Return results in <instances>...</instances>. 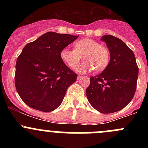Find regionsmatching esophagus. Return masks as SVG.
Returning <instances> with one entry per match:
<instances>
[{
    "label": "esophagus",
    "instance_id": "34e87169",
    "mask_svg": "<svg viewBox=\"0 0 148 148\" xmlns=\"http://www.w3.org/2000/svg\"><path fill=\"white\" fill-rule=\"evenodd\" d=\"M82 76H81V75H79L78 77H77V80H79L80 79L82 78Z\"/></svg>",
    "mask_w": 148,
    "mask_h": 148
}]
</instances>
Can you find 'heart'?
Returning a JSON list of instances; mask_svg holds the SVG:
<instances>
[{"label": "heart", "mask_w": 148, "mask_h": 148, "mask_svg": "<svg viewBox=\"0 0 148 148\" xmlns=\"http://www.w3.org/2000/svg\"><path fill=\"white\" fill-rule=\"evenodd\" d=\"M62 60L71 68L84 61L77 68V71L85 73L94 69L95 72L104 71L109 64L110 53L105 46L91 38H83L74 44V49L64 48L60 53Z\"/></svg>", "instance_id": "obj_1"}]
</instances>
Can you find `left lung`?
Wrapping results in <instances>:
<instances>
[{"mask_svg": "<svg viewBox=\"0 0 148 148\" xmlns=\"http://www.w3.org/2000/svg\"><path fill=\"white\" fill-rule=\"evenodd\" d=\"M110 61L101 74L90 78L86 95L91 105L104 114L120 111L133 98L136 90L138 67L133 51L120 38L103 36Z\"/></svg>", "mask_w": 148, "mask_h": 148, "instance_id": "left-lung-1", "label": "left lung"}]
</instances>
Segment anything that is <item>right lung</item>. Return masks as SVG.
Segmentation results:
<instances>
[{
  "instance_id": "add662e5",
  "label": "right lung",
  "mask_w": 148,
  "mask_h": 148,
  "mask_svg": "<svg viewBox=\"0 0 148 148\" xmlns=\"http://www.w3.org/2000/svg\"><path fill=\"white\" fill-rule=\"evenodd\" d=\"M78 37L50 31L24 46L16 62L15 85L30 107L47 112L62 104L77 74L64 63L60 53Z\"/></svg>"
}]
</instances>
